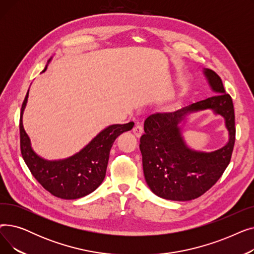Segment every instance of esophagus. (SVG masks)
<instances>
[{
    "label": "esophagus",
    "instance_id": "1",
    "mask_svg": "<svg viewBox=\"0 0 254 254\" xmlns=\"http://www.w3.org/2000/svg\"><path fill=\"white\" fill-rule=\"evenodd\" d=\"M132 131H134V134L136 137H141L142 134H143V127L141 125H136L134 127V128H132Z\"/></svg>",
    "mask_w": 254,
    "mask_h": 254
}]
</instances>
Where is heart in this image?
Listing matches in <instances>:
<instances>
[{
  "label": "heart",
  "mask_w": 254,
  "mask_h": 254,
  "mask_svg": "<svg viewBox=\"0 0 254 254\" xmlns=\"http://www.w3.org/2000/svg\"><path fill=\"white\" fill-rule=\"evenodd\" d=\"M169 108H171V106H170V107H169Z\"/></svg>",
  "instance_id": "b5f03b06"
}]
</instances>
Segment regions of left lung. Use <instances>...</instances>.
<instances>
[{
  "label": "left lung",
  "mask_w": 254,
  "mask_h": 254,
  "mask_svg": "<svg viewBox=\"0 0 254 254\" xmlns=\"http://www.w3.org/2000/svg\"><path fill=\"white\" fill-rule=\"evenodd\" d=\"M204 74L215 96L175 112L151 114L144 123L140 150L145 180L154 194L166 199L190 201L201 196L231 162L236 139L233 100L214 71L205 69ZM207 109L225 117L229 142L215 152H195L185 144L179 124L188 114Z\"/></svg>",
  "instance_id": "1"
}]
</instances>
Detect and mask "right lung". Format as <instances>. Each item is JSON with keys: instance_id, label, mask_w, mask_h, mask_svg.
<instances>
[{"instance_id": "1", "label": "right lung", "mask_w": 254, "mask_h": 254, "mask_svg": "<svg viewBox=\"0 0 254 254\" xmlns=\"http://www.w3.org/2000/svg\"><path fill=\"white\" fill-rule=\"evenodd\" d=\"M46 68L47 65L43 72ZM28 97L29 91L21 106L20 150L33 176L51 194L64 199L79 198L96 190L105 178L110 150L115 139L124 131L131 129L134 123L109 126L73 156L61 161H46L33 151L30 138L22 126V113Z\"/></svg>"}]
</instances>
